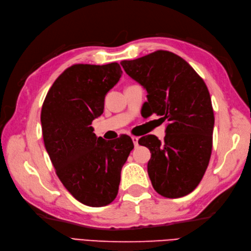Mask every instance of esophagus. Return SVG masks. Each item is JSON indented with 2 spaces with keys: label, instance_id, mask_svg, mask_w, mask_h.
<instances>
[{
  "label": "esophagus",
  "instance_id": "34e87169",
  "mask_svg": "<svg viewBox=\"0 0 251 251\" xmlns=\"http://www.w3.org/2000/svg\"><path fill=\"white\" fill-rule=\"evenodd\" d=\"M132 140L135 147H138V137H136V136H132Z\"/></svg>",
  "mask_w": 251,
  "mask_h": 251
}]
</instances>
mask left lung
<instances>
[{
  "instance_id": "8db88e82",
  "label": "left lung",
  "mask_w": 251,
  "mask_h": 251,
  "mask_svg": "<svg viewBox=\"0 0 251 251\" xmlns=\"http://www.w3.org/2000/svg\"><path fill=\"white\" fill-rule=\"evenodd\" d=\"M147 90L146 112L168 121L164 141L155 135L138 140L151 151L148 173L155 191L180 198L198 186L211 155L215 117L208 89L187 62L159 50L120 63Z\"/></svg>"
}]
</instances>
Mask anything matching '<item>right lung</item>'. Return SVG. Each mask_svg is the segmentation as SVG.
<instances>
[{"mask_svg":"<svg viewBox=\"0 0 251 251\" xmlns=\"http://www.w3.org/2000/svg\"><path fill=\"white\" fill-rule=\"evenodd\" d=\"M121 74L117 63L73 65L57 77L43 103L42 131L50 160L67 191L88 206H105L116 198L121 169L134 148L130 136L107 141L97 138L91 126Z\"/></svg>","mask_w":251,"mask_h":251,"instance_id":"obj_1","label":"right lung"}]
</instances>
